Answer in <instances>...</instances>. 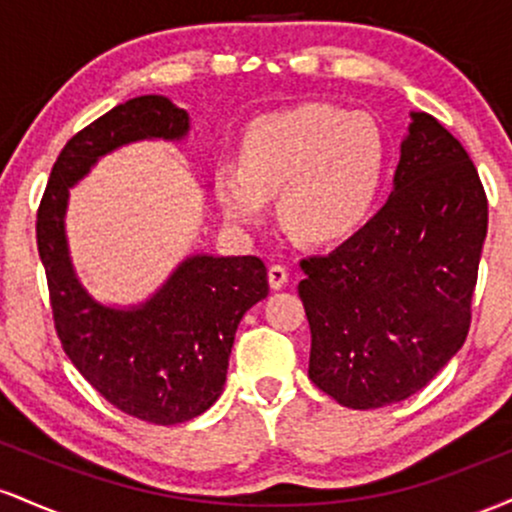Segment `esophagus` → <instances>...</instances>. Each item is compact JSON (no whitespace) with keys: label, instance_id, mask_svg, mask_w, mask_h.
<instances>
[{"label":"esophagus","instance_id":"esophagus-1","mask_svg":"<svg viewBox=\"0 0 512 512\" xmlns=\"http://www.w3.org/2000/svg\"><path fill=\"white\" fill-rule=\"evenodd\" d=\"M267 276H269V286H272L274 291H279V289H284L286 281H289V269H286L284 264H272Z\"/></svg>","mask_w":512,"mask_h":512}]
</instances>
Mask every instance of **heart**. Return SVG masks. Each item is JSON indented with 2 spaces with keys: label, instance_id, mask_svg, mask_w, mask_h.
Wrapping results in <instances>:
<instances>
[{
  "label": "heart",
  "instance_id": "b5f03b06",
  "mask_svg": "<svg viewBox=\"0 0 512 512\" xmlns=\"http://www.w3.org/2000/svg\"><path fill=\"white\" fill-rule=\"evenodd\" d=\"M383 129L366 113L308 103L252 122L240 166H221L214 190L228 223L260 226L279 192L284 226L305 243L332 245L368 219L385 178Z\"/></svg>",
  "mask_w": 512,
  "mask_h": 512
}]
</instances>
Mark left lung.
<instances>
[{
  "instance_id": "left-lung-1",
  "label": "left lung",
  "mask_w": 512,
  "mask_h": 512,
  "mask_svg": "<svg viewBox=\"0 0 512 512\" xmlns=\"http://www.w3.org/2000/svg\"><path fill=\"white\" fill-rule=\"evenodd\" d=\"M489 202L464 146L411 113L395 192L330 255L301 260L310 380L349 409L402 402L460 351Z\"/></svg>"
}]
</instances>
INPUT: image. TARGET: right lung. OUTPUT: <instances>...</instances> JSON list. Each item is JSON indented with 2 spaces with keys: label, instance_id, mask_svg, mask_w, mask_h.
I'll return each instance as SVG.
<instances>
[{
  "label": "right lung",
  "instance_id": "obj_1",
  "mask_svg": "<svg viewBox=\"0 0 512 512\" xmlns=\"http://www.w3.org/2000/svg\"><path fill=\"white\" fill-rule=\"evenodd\" d=\"M190 117L163 96H139L76 132L57 156L38 207V252L64 354L101 395L134 419L190 421L216 402L243 315L267 298L260 257L192 255L149 301L110 308L88 296L69 260L64 214L69 187L120 146L178 142Z\"/></svg>",
  "mask_w": 512,
  "mask_h": 512
}]
</instances>
